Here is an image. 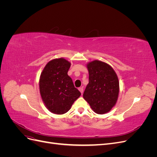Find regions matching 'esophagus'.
Returning a JSON list of instances; mask_svg holds the SVG:
<instances>
[{"label":"esophagus","instance_id":"obj_1","mask_svg":"<svg viewBox=\"0 0 157 157\" xmlns=\"http://www.w3.org/2000/svg\"><path fill=\"white\" fill-rule=\"evenodd\" d=\"M78 90H79V91L80 92V93H81V94H82L83 93V92H84V89H83V88H78Z\"/></svg>","mask_w":157,"mask_h":157}]
</instances>
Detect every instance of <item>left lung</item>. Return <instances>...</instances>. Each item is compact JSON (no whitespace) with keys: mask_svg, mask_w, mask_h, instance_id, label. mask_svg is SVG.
Listing matches in <instances>:
<instances>
[{"mask_svg":"<svg viewBox=\"0 0 157 157\" xmlns=\"http://www.w3.org/2000/svg\"><path fill=\"white\" fill-rule=\"evenodd\" d=\"M89 82L83 98L92 110L105 114L111 110L117 101L119 82L114 69L107 63L94 60L87 64Z\"/></svg>","mask_w":157,"mask_h":157,"instance_id":"1","label":"left lung"}]
</instances>
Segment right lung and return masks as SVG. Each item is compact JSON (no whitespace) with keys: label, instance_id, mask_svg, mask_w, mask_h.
<instances>
[{"label":"right lung","instance_id":"1","mask_svg":"<svg viewBox=\"0 0 157 157\" xmlns=\"http://www.w3.org/2000/svg\"><path fill=\"white\" fill-rule=\"evenodd\" d=\"M71 63L64 58L50 61L40 75L41 98L48 110L57 115L67 113L81 95L67 75Z\"/></svg>","mask_w":157,"mask_h":157}]
</instances>
